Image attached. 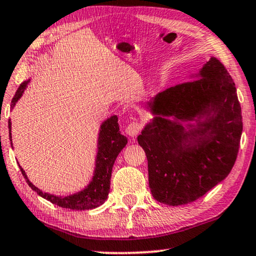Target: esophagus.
Wrapping results in <instances>:
<instances>
[{"label":"esophagus","mask_w":256,"mask_h":256,"mask_svg":"<svg viewBox=\"0 0 256 256\" xmlns=\"http://www.w3.org/2000/svg\"><path fill=\"white\" fill-rule=\"evenodd\" d=\"M140 129H142L140 124L138 122H136V121H134V122H130L127 126V128H126V132H127L130 137H136L140 134Z\"/></svg>","instance_id":"obj_1"}]
</instances>
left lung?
<instances>
[{
	"label": "left lung",
	"mask_w": 256,
	"mask_h": 256,
	"mask_svg": "<svg viewBox=\"0 0 256 256\" xmlns=\"http://www.w3.org/2000/svg\"><path fill=\"white\" fill-rule=\"evenodd\" d=\"M146 105L154 118L137 140L153 198L169 206L196 202L229 175L237 159L242 118L232 78L212 57L190 81ZM191 120L196 124H182Z\"/></svg>",
	"instance_id": "left-lung-1"
}]
</instances>
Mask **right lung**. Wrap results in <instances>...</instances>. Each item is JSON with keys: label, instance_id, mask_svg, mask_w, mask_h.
Here are the masks:
<instances>
[{"label": "right lung", "instance_id": "1", "mask_svg": "<svg viewBox=\"0 0 256 256\" xmlns=\"http://www.w3.org/2000/svg\"><path fill=\"white\" fill-rule=\"evenodd\" d=\"M30 80L24 81L22 84L19 86V88L16 92L14 97L11 102V108H14L17 103L19 98L22 97L24 90L26 89V86L28 84ZM9 137L11 138V121L9 120ZM128 140L126 136L121 135L119 124H118V116H112L108 118V120L104 121L100 126V136H98V151L96 156V167L95 172H94L92 180H90L88 186L78 194H70L68 196H58L54 194H46L42 192L40 188H38L30 180L27 178V175L24 169L20 167L22 174L25 178L26 182L30 186L32 190H34L38 196L42 198L49 200L50 202L54 204V205L68 208V210H92L100 206L102 204L105 202L108 199V192H110V184H111V174L112 168L114 164V161L116 156L121 150L126 146ZM12 144V142H11Z\"/></svg>", "mask_w": 256, "mask_h": 256}]
</instances>
